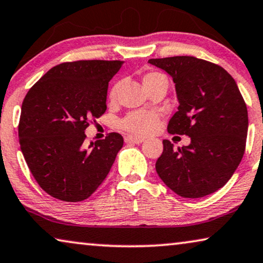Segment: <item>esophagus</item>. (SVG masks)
Here are the masks:
<instances>
[{
  "label": "esophagus",
  "mask_w": 263,
  "mask_h": 263,
  "mask_svg": "<svg viewBox=\"0 0 263 263\" xmlns=\"http://www.w3.org/2000/svg\"><path fill=\"white\" fill-rule=\"evenodd\" d=\"M126 143H133V144H140L144 140V138H139V137H133V136H127L126 138Z\"/></svg>",
  "instance_id": "obj_1"
}]
</instances>
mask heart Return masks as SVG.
Returning <instances> with one entry per match:
<instances>
[{"label": "heart", "instance_id": "heart-1", "mask_svg": "<svg viewBox=\"0 0 263 263\" xmlns=\"http://www.w3.org/2000/svg\"><path fill=\"white\" fill-rule=\"evenodd\" d=\"M143 86L146 90L158 83H167V77L162 72L149 71L142 76ZM120 82H117L109 91V99L116 100L120 90ZM157 125V117L149 112H132L128 113L126 117L121 120L120 126L125 131L132 133L135 136H145L147 133L153 132Z\"/></svg>", "mask_w": 263, "mask_h": 263}]
</instances>
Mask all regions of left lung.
<instances>
[{
	"label": "left lung",
	"mask_w": 263,
	"mask_h": 263,
	"mask_svg": "<svg viewBox=\"0 0 263 263\" xmlns=\"http://www.w3.org/2000/svg\"><path fill=\"white\" fill-rule=\"evenodd\" d=\"M175 83L179 107L168 124L172 135L191 137L174 149L163 140L156 172L182 198H202L219 190L241 163L248 133V110L227 70L192 56L149 59Z\"/></svg>",
	"instance_id": "8db88e82"
}]
</instances>
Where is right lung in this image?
Instances as JSON below:
<instances>
[{
	"label": "right lung",
	"mask_w": 263,
	"mask_h": 263,
	"mask_svg": "<svg viewBox=\"0 0 263 263\" xmlns=\"http://www.w3.org/2000/svg\"><path fill=\"white\" fill-rule=\"evenodd\" d=\"M121 61L66 62L26 94L19 121L25 161L40 187L68 202L89 198L108 175L124 139L116 132L84 146L91 119L106 112L108 82Z\"/></svg>",
	"instance_id": "add662e5"
}]
</instances>
